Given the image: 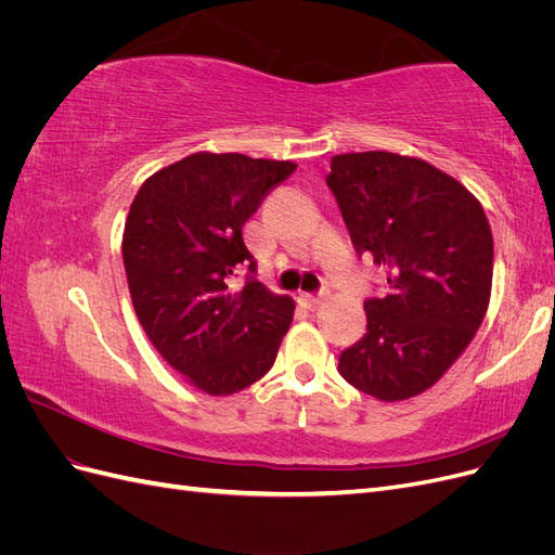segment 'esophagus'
Listing matches in <instances>:
<instances>
[{"label":"esophagus","instance_id":"esophagus-1","mask_svg":"<svg viewBox=\"0 0 555 555\" xmlns=\"http://www.w3.org/2000/svg\"><path fill=\"white\" fill-rule=\"evenodd\" d=\"M326 298V294L322 292V294H300V300H304V304H308L310 308H314V306H319V304H322V300Z\"/></svg>","mask_w":555,"mask_h":555}]
</instances>
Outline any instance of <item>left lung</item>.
I'll use <instances>...</instances> for the list:
<instances>
[{"label":"left lung","instance_id":"8db88e82","mask_svg":"<svg viewBox=\"0 0 555 555\" xmlns=\"http://www.w3.org/2000/svg\"><path fill=\"white\" fill-rule=\"evenodd\" d=\"M351 245L386 268L365 335L340 375L384 402L424 393L473 343L489 310L493 233L479 201L433 164L384 150L331 159L326 176Z\"/></svg>","mask_w":555,"mask_h":555}]
</instances>
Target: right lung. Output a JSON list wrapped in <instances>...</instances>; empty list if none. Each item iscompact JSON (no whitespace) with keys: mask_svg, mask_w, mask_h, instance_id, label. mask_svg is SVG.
<instances>
[{"mask_svg":"<svg viewBox=\"0 0 555 555\" xmlns=\"http://www.w3.org/2000/svg\"><path fill=\"white\" fill-rule=\"evenodd\" d=\"M294 162L194 153L150 176L127 215L122 259L139 322L196 389L231 396L275 363L294 300L268 292L243 224ZM241 267L250 275L232 287Z\"/></svg>","mask_w":555,"mask_h":555,"instance_id":"right-lung-1","label":"right lung"}]
</instances>
